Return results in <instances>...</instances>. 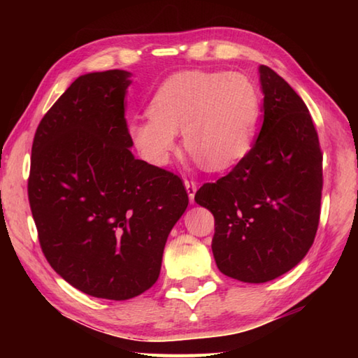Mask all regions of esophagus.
Returning <instances> with one entry per match:
<instances>
[{"label":"esophagus","instance_id":"obj_1","mask_svg":"<svg viewBox=\"0 0 358 358\" xmlns=\"http://www.w3.org/2000/svg\"><path fill=\"white\" fill-rule=\"evenodd\" d=\"M185 186H186V191H187V195H189V200L194 203V196H195V192H196V183H195L194 180L186 178L185 180Z\"/></svg>","mask_w":358,"mask_h":358}]
</instances>
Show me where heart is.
Returning a JSON list of instances; mask_svg holds the SVG:
<instances>
[{
    "label": "heart",
    "mask_w": 358,
    "mask_h": 358,
    "mask_svg": "<svg viewBox=\"0 0 358 358\" xmlns=\"http://www.w3.org/2000/svg\"><path fill=\"white\" fill-rule=\"evenodd\" d=\"M262 100L255 85L237 72L183 71L167 77L135 121V146L152 164H166L180 129L187 148L212 171L241 162L252 148Z\"/></svg>",
    "instance_id": "heart-1"
}]
</instances>
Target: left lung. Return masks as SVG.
Returning a JSON list of instances; mask_svg holds the SVG:
<instances>
[{
  "label": "left lung",
  "mask_w": 358,
  "mask_h": 358,
  "mask_svg": "<svg viewBox=\"0 0 358 358\" xmlns=\"http://www.w3.org/2000/svg\"><path fill=\"white\" fill-rule=\"evenodd\" d=\"M263 124L255 144L195 201L212 212V252L220 272L264 283L299 264L313 246L323 189V154L299 94L260 66Z\"/></svg>",
  "instance_id": "obj_1"
}]
</instances>
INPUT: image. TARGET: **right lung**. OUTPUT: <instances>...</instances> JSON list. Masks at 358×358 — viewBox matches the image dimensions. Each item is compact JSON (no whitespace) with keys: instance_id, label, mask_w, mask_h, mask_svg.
<instances>
[{"instance_id":"add662e5","label":"right lung","mask_w":358,"mask_h":358,"mask_svg":"<svg viewBox=\"0 0 358 358\" xmlns=\"http://www.w3.org/2000/svg\"><path fill=\"white\" fill-rule=\"evenodd\" d=\"M129 72L81 75L36 127L27 194L45 260L96 299L129 300L155 283L183 181L136 159L124 118Z\"/></svg>"}]
</instances>
